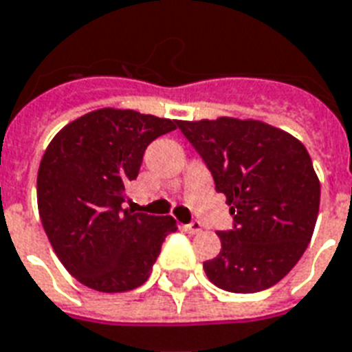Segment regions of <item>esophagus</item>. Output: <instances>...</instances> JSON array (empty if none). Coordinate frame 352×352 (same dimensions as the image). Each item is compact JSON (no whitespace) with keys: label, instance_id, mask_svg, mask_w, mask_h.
Masks as SVG:
<instances>
[{"label":"esophagus","instance_id":"1","mask_svg":"<svg viewBox=\"0 0 352 352\" xmlns=\"http://www.w3.org/2000/svg\"><path fill=\"white\" fill-rule=\"evenodd\" d=\"M184 230L190 232V234H199L201 230H203V225H201V221H192V223L184 225Z\"/></svg>","mask_w":352,"mask_h":352}]
</instances>
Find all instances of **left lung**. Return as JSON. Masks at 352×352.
Returning <instances> with one entry per match:
<instances>
[{
	"label": "left lung",
	"mask_w": 352,
	"mask_h": 352,
	"mask_svg": "<svg viewBox=\"0 0 352 352\" xmlns=\"http://www.w3.org/2000/svg\"><path fill=\"white\" fill-rule=\"evenodd\" d=\"M225 194L232 230L218 232L221 251L206 277L232 294H256L284 278L312 238L319 179L307 147L256 120L177 122Z\"/></svg>",
	"instance_id": "left-lung-1"
}]
</instances>
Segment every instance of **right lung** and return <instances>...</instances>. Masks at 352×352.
I'll return each mask as SVG.
<instances>
[{"label": "right lung", "instance_id": "1", "mask_svg": "<svg viewBox=\"0 0 352 352\" xmlns=\"http://www.w3.org/2000/svg\"><path fill=\"white\" fill-rule=\"evenodd\" d=\"M175 129L177 120L99 109L68 123L47 146L36 179L38 214L51 248L80 284L118 294L149 278L177 221L122 205L146 147Z\"/></svg>", "mask_w": 352, "mask_h": 352}]
</instances>
